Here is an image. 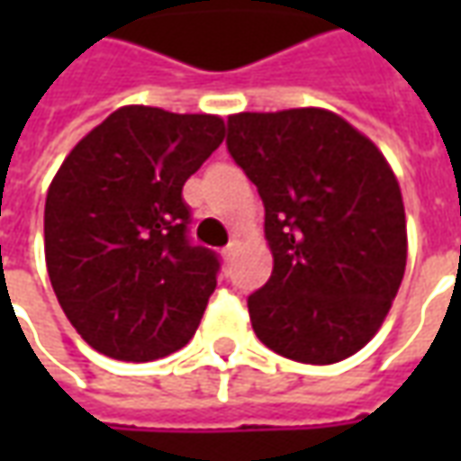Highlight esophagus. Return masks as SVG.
<instances>
[{
	"instance_id": "obj_1",
	"label": "esophagus",
	"mask_w": 461,
	"mask_h": 461,
	"mask_svg": "<svg viewBox=\"0 0 461 461\" xmlns=\"http://www.w3.org/2000/svg\"><path fill=\"white\" fill-rule=\"evenodd\" d=\"M237 249H240V247H237V241H231L230 247H224V249H221V259L231 261L234 257H237Z\"/></svg>"
}]
</instances>
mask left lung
Returning <instances> with one entry per match:
<instances>
[{"mask_svg":"<svg viewBox=\"0 0 461 461\" xmlns=\"http://www.w3.org/2000/svg\"><path fill=\"white\" fill-rule=\"evenodd\" d=\"M227 150L264 202L274 254L251 329L311 366L353 356L383 326L407 261L402 194L373 142L323 108L237 113Z\"/></svg>","mask_w":461,"mask_h":461,"instance_id":"left-lung-1","label":"left lung"}]
</instances>
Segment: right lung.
<instances>
[{"instance_id":"right-lung-1","label":"right lung","mask_w":461,"mask_h":461,"mask_svg":"<svg viewBox=\"0 0 461 461\" xmlns=\"http://www.w3.org/2000/svg\"><path fill=\"white\" fill-rule=\"evenodd\" d=\"M224 121L125 105L68 152L46 194V269L66 319L98 353L148 363L187 346L220 257L192 244L182 187Z\"/></svg>"}]
</instances>
